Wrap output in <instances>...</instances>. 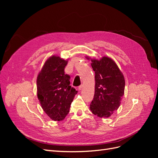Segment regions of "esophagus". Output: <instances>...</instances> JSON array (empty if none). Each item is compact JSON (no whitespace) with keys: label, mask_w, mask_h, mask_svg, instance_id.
<instances>
[{"label":"esophagus","mask_w":158,"mask_h":158,"mask_svg":"<svg viewBox=\"0 0 158 158\" xmlns=\"http://www.w3.org/2000/svg\"><path fill=\"white\" fill-rule=\"evenodd\" d=\"M82 88H83V85H80V86H78V90H81V89H82Z\"/></svg>","instance_id":"obj_1"}]
</instances>
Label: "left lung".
<instances>
[{"label": "left lung", "mask_w": 158, "mask_h": 158, "mask_svg": "<svg viewBox=\"0 0 158 158\" xmlns=\"http://www.w3.org/2000/svg\"><path fill=\"white\" fill-rule=\"evenodd\" d=\"M89 59V57H86ZM95 72V94L89 109L100 118L109 117L120 106L125 92V78L118 66L111 58L103 56L92 59Z\"/></svg>", "instance_id": "obj_1"}]
</instances>
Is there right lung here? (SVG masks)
<instances>
[{
  "label": "right lung",
  "instance_id": "obj_1",
  "mask_svg": "<svg viewBox=\"0 0 158 158\" xmlns=\"http://www.w3.org/2000/svg\"><path fill=\"white\" fill-rule=\"evenodd\" d=\"M68 63L57 56L47 59L37 76V98L42 109L52 120L60 121L67 115L75 95L70 85V76L64 74Z\"/></svg>",
  "mask_w": 158,
  "mask_h": 158
}]
</instances>
